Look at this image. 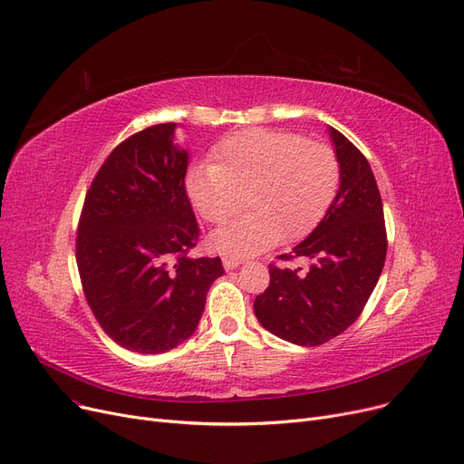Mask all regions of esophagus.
I'll use <instances>...</instances> for the list:
<instances>
[{"instance_id":"34e87169","label":"esophagus","mask_w":464,"mask_h":464,"mask_svg":"<svg viewBox=\"0 0 464 464\" xmlns=\"http://www.w3.org/2000/svg\"><path fill=\"white\" fill-rule=\"evenodd\" d=\"M241 264V260L239 258H234V256H223V266H225V270H234V268H237Z\"/></svg>"}]
</instances>
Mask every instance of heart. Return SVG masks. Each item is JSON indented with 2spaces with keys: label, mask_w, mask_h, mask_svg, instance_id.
I'll return each instance as SVG.
<instances>
[{
  "label": "heart",
  "mask_w": 464,
  "mask_h": 464,
  "mask_svg": "<svg viewBox=\"0 0 464 464\" xmlns=\"http://www.w3.org/2000/svg\"><path fill=\"white\" fill-rule=\"evenodd\" d=\"M213 164L188 169L185 187L208 223L223 225L247 204L251 211L211 236V247L251 256L310 236L340 187L334 149L293 131H234L211 154Z\"/></svg>",
  "instance_id": "heart-1"
}]
</instances>
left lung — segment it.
<instances>
[{
    "instance_id": "left-lung-1",
    "label": "left lung",
    "mask_w": 464,
    "mask_h": 464,
    "mask_svg": "<svg viewBox=\"0 0 464 464\" xmlns=\"http://www.w3.org/2000/svg\"><path fill=\"white\" fill-rule=\"evenodd\" d=\"M340 162V190L333 206L293 253L310 266L270 264L268 289L255 298L264 328L296 345H321L357 321L376 286L387 255L382 194L364 154L330 128Z\"/></svg>"
}]
</instances>
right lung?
Instances as JSON below:
<instances>
[{"instance_id":"add662e5","label":"right lung","mask_w":464,"mask_h":464,"mask_svg":"<svg viewBox=\"0 0 464 464\" xmlns=\"http://www.w3.org/2000/svg\"><path fill=\"white\" fill-rule=\"evenodd\" d=\"M175 122L119 143L86 190L75 258L84 298L103 333L136 353L185 342L204 314L220 258H188L200 227L187 196V150Z\"/></svg>"}]
</instances>
